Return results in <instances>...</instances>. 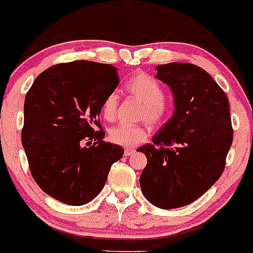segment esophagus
<instances>
[{
    "mask_svg": "<svg viewBox=\"0 0 253 253\" xmlns=\"http://www.w3.org/2000/svg\"><path fill=\"white\" fill-rule=\"evenodd\" d=\"M134 152H135L134 149H126L125 150V156L128 157V156H131V155L134 154Z\"/></svg>",
    "mask_w": 253,
    "mask_h": 253,
    "instance_id": "1",
    "label": "esophagus"
}]
</instances>
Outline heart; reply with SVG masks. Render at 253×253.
I'll list each match as a JSON object with an SVG mask.
<instances>
[{
	"label": "heart",
	"mask_w": 253,
	"mask_h": 253,
	"mask_svg": "<svg viewBox=\"0 0 253 253\" xmlns=\"http://www.w3.org/2000/svg\"><path fill=\"white\" fill-rule=\"evenodd\" d=\"M131 95L143 103L140 118H145L151 126L161 125L167 118V104L165 102V90L155 78L149 74L138 73L127 80L125 85ZM119 99L116 93H109L102 102V115L112 121L118 113ZM109 138L113 143L125 148H133L146 138V128L143 125L121 122L109 129Z\"/></svg>",
	"instance_id": "b5f03b06"
}]
</instances>
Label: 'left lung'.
I'll use <instances>...</instances> for the list:
<instances>
[{"label": "left lung", "mask_w": 253, "mask_h": 253, "mask_svg": "<svg viewBox=\"0 0 253 253\" xmlns=\"http://www.w3.org/2000/svg\"><path fill=\"white\" fill-rule=\"evenodd\" d=\"M170 87L174 113L137 151L148 158L139 179L141 192L155 207L174 209L192 203L220 179L233 141L226 93L208 72L192 63L156 67Z\"/></svg>", "instance_id": "8db88e82"}]
</instances>
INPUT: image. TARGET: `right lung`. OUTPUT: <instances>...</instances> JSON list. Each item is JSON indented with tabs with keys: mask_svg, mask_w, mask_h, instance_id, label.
Masks as SVG:
<instances>
[{
	"mask_svg": "<svg viewBox=\"0 0 253 253\" xmlns=\"http://www.w3.org/2000/svg\"><path fill=\"white\" fill-rule=\"evenodd\" d=\"M116 72L91 61L61 63L26 93L21 143L35 181L56 201L76 207L92 201L124 156L120 145L102 140L99 122L102 102L119 85Z\"/></svg>",
	"mask_w": 253,
	"mask_h": 253,
	"instance_id": "add662e5",
	"label": "right lung"
}]
</instances>
